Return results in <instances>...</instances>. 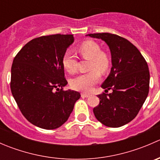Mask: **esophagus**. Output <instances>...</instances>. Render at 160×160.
<instances>
[{
  "instance_id": "obj_1",
  "label": "esophagus",
  "mask_w": 160,
  "mask_h": 160,
  "mask_svg": "<svg viewBox=\"0 0 160 160\" xmlns=\"http://www.w3.org/2000/svg\"><path fill=\"white\" fill-rule=\"evenodd\" d=\"M89 96H90L89 93H81L82 98H88Z\"/></svg>"
}]
</instances>
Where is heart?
Here are the masks:
<instances>
[{"label":"heart","mask_w":160,"mask_h":160,"mask_svg":"<svg viewBox=\"0 0 160 160\" xmlns=\"http://www.w3.org/2000/svg\"><path fill=\"white\" fill-rule=\"evenodd\" d=\"M77 51L82 58L90 59V70L87 73L80 74L72 79L70 85L74 90L89 91L92 87L96 84L101 78V73H105L111 66V59L106 52L101 50V46L96 42L87 40L77 47ZM62 67L69 73H74L77 70V60L71 52H66L62 57Z\"/></svg>","instance_id":"heart-1"}]
</instances>
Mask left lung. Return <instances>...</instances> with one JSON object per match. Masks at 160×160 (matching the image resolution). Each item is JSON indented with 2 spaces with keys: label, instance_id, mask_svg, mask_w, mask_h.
<instances>
[{
  "label": "left lung",
  "instance_id": "8db88e82",
  "mask_svg": "<svg viewBox=\"0 0 160 160\" xmlns=\"http://www.w3.org/2000/svg\"><path fill=\"white\" fill-rule=\"evenodd\" d=\"M87 35L107 43L112 63L110 74L101 84L105 93L98 95L100 103L93 108V114L106 126H123L136 117L148 96L150 75L147 62L126 38L108 32ZM109 89L112 92L106 94Z\"/></svg>",
  "mask_w": 160,
  "mask_h": 160
}]
</instances>
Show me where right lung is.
Returning <instances> with one entry per match:
<instances>
[{
    "instance_id": "add662e5",
    "label": "right lung",
    "mask_w": 160,
    "mask_h": 160,
    "mask_svg": "<svg viewBox=\"0 0 160 160\" xmlns=\"http://www.w3.org/2000/svg\"><path fill=\"white\" fill-rule=\"evenodd\" d=\"M73 41L72 35L60 34L33 38L13 60L11 93L22 114L35 126L60 127L80 98L79 92L62 90L67 84L62 57Z\"/></svg>"
}]
</instances>
